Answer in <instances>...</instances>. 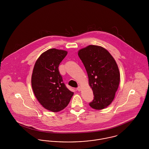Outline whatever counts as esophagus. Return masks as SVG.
<instances>
[{"mask_svg":"<svg viewBox=\"0 0 149 149\" xmlns=\"http://www.w3.org/2000/svg\"><path fill=\"white\" fill-rule=\"evenodd\" d=\"M77 90L78 91H80V90H81V87H80V86H79L77 88Z\"/></svg>","mask_w":149,"mask_h":149,"instance_id":"esophagus-1","label":"esophagus"}]
</instances>
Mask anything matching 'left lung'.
Segmentation results:
<instances>
[{
  "label": "left lung",
  "mask_w": 149,
  "mask_h": 149,
  "mask_svg": "<svg viewBox=\"0 0 149 149\" xmlns=\"http://www.w3.org/2000/svg\"><path fill=\"white\" fill-rule=\"evenodd\" d=\"M78 56L87 71L94 96L89 104L95 109H104L113 102L120 83V71L115 59L107 50L97 45L80 49Z\"/></svg>",
  "instance_id": "8db88e82"
}]
</instances>
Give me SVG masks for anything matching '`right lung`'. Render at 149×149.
<instances>
[{"mask_svg":"<svg viewBox=\"0 0 149 149\" xmlns=\"http://www.w3.org/2000/svg\"><path fill=\"white\" fill-rule=\"evenodd\" d=\"M68 52L50 49L36 61L32 75L34 95L43 107L57 112L65 108L73 96L63 82L58 67Z\"/></svg>","mask_w":149,"mask_h":149,"instance_id":"1","label":"right lung"}]
</instances>
